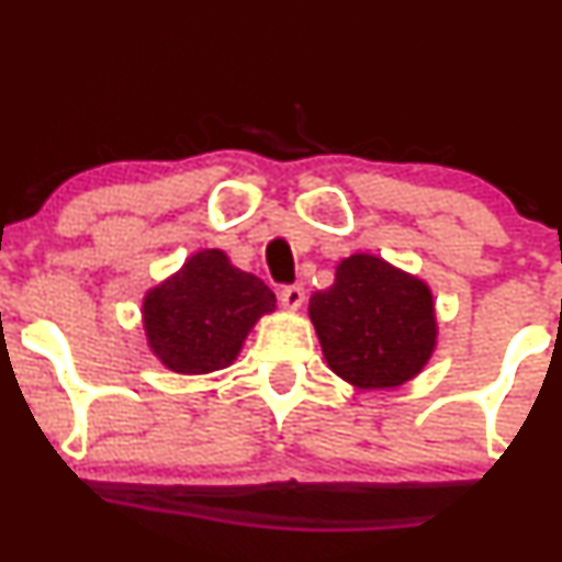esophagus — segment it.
Segmentation results:
<instances>
[{
	"label": "esophagus",
	"mask_w": 562,
	"mask_h": 562,
	"mask_svg": "<svg viewBox=\"0 0 562 562\" xmlns=\"http://www.w3.org/2000/svg\"><path fill=\"white\" fill-rule=\"evenodd\" d=\"M306 301V293H303L301 285H285L280 290V303L288 308V312H299Z\"/></svg>",
	"instance_id": "obj_1"
}]
</instances>
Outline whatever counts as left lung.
I'll return each instance as SVG.
<instances>
[{"instance_id": "obj_1", "label": "left lung", "mask_w": 562, "mask_h": 562, "mask_svg": "<svg viewBox=\"0 0 562 562\" xmlns=\"http://www.w3.org/2000/svg\"><path fill=\"white\" fill-rule=\"evenodd\" d=\"M308 319L327 367L359 391L409 383L438 346L434 290L372 254L335 267L333 285L308 301Z\"/></svg>"}]
</instances>
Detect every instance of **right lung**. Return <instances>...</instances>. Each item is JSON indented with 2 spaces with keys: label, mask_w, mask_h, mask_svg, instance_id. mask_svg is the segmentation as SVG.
<instances>
[{
  "label": "right lung",
  "mask_w": 562,
  "mask_h": 562,
  "mask_svg": "<svg viewBox=\"0 0 562 562\" xmlns=\"http://www.w3.org/2000/svg\"><path fill=\"white\" fill-rule=\"evenodd\" d=\"M274 308L263 280L237 269L224 250L205 248L147 290L142 327L166 370L209 375L235 362L256 322Z\"/></svg>",
  "instance_id": "right-lung-1"
}]
</instances>
